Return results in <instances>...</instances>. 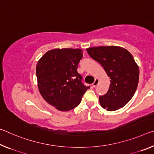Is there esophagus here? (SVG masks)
Instances as JSON below:
<instances>
[{"label": "esophagus", "mask_w": 154, "mask_h": 154, "mask_svg": "<svg viewBox=\"0 0 154 154\" xmlns=\"http://www.w3.org/2000/svg\"><path fill=\"white\" fill-rule=\"evenodd\" d=\"M98 83H99L98 79H95L94 82V83H92V86H93L94 88H95V87L96 86V85H97L98 84Z\"/></svg>", "instance_id": "obj_1"}]
</instances>
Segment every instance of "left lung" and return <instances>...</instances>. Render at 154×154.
Here are the masks:
<instances>
[{
    "label": "left lung",
    "mask_w": 154,
    "mask_h": 154,
    "mask_svg": "<svg viewBox=\"0 0 154 154\" xmlns=\"http://www.w3.org/2000/svg\"><path fill=\"white\" fill-rule=\"evenodd\" d=\"M91 58L98 62L110 77V86L99 96L100 105L113 111L131 100L138 86L139 69L132 54L121 47L100 46L86 49Z\"/></svg>",
    "instance_id": "1"
}]
</instances>
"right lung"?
I'll return each mask as SVG.
<instances>
[{
    "label": "right lung",
    "mask_w": 154,
    "mask_h": 154,
    "mask_svg": "<svg viewBox=\"0 0 154 154\" xmlns=\"http://www.w3.org/2000/svg\"><path fill=\"white\" fill-rule=\"evenodd\" d=\"M83 51L54 49L44 54L36 66L38 88L43 98L60 111H70L79 105L90 88L77 72Z\"/></svg>",
    "instance_id": "add662e5"
}]
</instances>
